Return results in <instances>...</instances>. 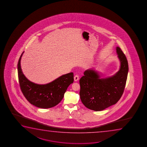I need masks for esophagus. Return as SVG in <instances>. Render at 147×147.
I'll return each instance as SVG.
<instances>
[{"mask_svg": "<svg viewBox=\"0 0 147 147\" xmlns=\"http://www.w3.org/2000/svg\"><path fill=\"white\" fill-rule=\"evenodd\" d=\"M74 81H77L78 80H79V76L78 75H76L75 76H74Z\"/></svg>", "mask_w": 147, "mask_h": 147, "instance_id": "obj_1", "label": "esophagus"}]
</instances>
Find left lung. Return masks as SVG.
I'll return each instance as SVG.
<instances>
[{
  "label": "left lung",
  "instance_id": "1",
  "mask_svg": "<svg viewBox=\"0 0 147 147\" xmlns=\"http://www.w3.org/2000/svg\"><path fill=\"white\" fill-rule=\"evenodd\" d=\"M120 61L119 70L113 76L101 78L94 69L85 71L81 78L80 97L85 107L94 111H101L117 102L125 89L129 66L126 57L119 47H116Z\"/></svg>",
  "mask_w": 147,
  "mask_h": 147
}]
</instances>
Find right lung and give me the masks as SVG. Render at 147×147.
I'll list each match as a JSON object with an SVG mask.
<instances>
[{
    "label": "right lung",
    "mask_w": 147,
    "mask_h": 147,
    "mask_svg": "<svg viewBox=\"0 0 147 147\" xmlns=\"http://www.w3.org/2000/svg\"><path fill=\"white\" fill-rule=\"evenodd\" d=\"M23 52L18 64L19 83L21 90L30 104L41 109H49L60 102L69 86L73 83V73L63 75L46 84H38L24 76L20 66Z\"/></svg>",
    "instance_id": "1"
}]
</instances>
